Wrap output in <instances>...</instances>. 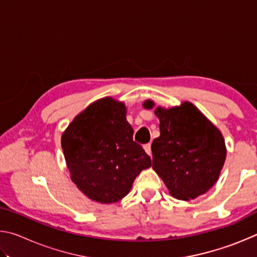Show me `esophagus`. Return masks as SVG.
I'll return each instance as SVG.
<instances>
[{"label": "esophagus", "mask_w": 257, "mask_h": 257, "mask_svg": "<svg viewBox=\"0 0 257 257\" xmlns=\"http://www.w3.org/2000/svg\"><path fill=\"white\" fill-rule=\"evenodd\" d=\"M144 150H145V152L149 155H152V149H151V144L149 143V144H145L144 145Z\"/></svg>", "instance_id": "1"}]
</instances>
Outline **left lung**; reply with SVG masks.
Wrapping results in <instances>:
<instances>
[{
  "label": "left lung",
  "mask_w": 257,
  "mask_h": 257,
  "mask_svg": "<svg viewBox=\"0 0 257 257\" xmlns=\"http://www.w3.org/2000/svg\"><path fill=\"white\" fill-rule=\"evenodd\" d=\"M145 108H153L147 99ZM160 137L152 143L153 169L172 196L196 198L215 184L225 160L222 134L189 102L165 110L155 108Z\"/></svg>",
  "instance_id": "1"
}]
</instances>
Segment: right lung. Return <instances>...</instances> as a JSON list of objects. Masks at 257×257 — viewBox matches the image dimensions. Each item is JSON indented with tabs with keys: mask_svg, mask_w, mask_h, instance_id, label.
I'll return each instance as SVG.
<instances>
[{
	"mask_svg": "<svg viewBox=\"0 0 257 257\" xmlns=\"http://www.w3.org/2000/svg\"><path fill=\"white\" fill-rule=\"evenodd\" d=\"M125 106L105 97L78 114L61 138L71 180L87 197L115 203L132 189L139 172L152 161L134 142Z\"/></svg>",
	"mask_w": 257,
	"mask_h": 257,
	"instance_id": "obj_1",
	"label": "right lung"
}]
</instances>
